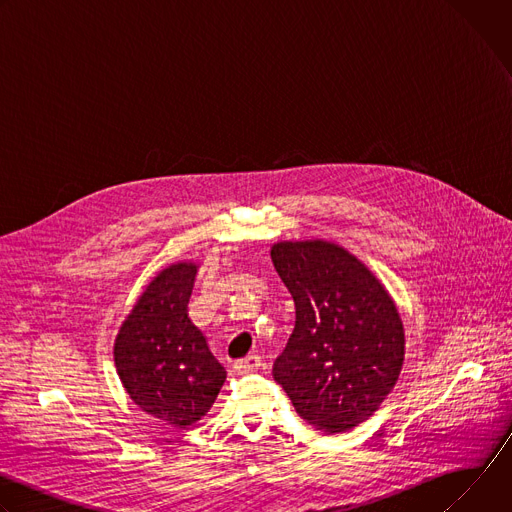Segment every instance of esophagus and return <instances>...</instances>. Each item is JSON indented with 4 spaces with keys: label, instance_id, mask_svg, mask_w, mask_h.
<instances>
[{
    "label": "esophagus",
    "instance_id": "esophagus-1",
    "mask_svg": "<svg viewBox=\"0 0 512 512\" xmlns=\"http://www.w3.org/2000/svg\"><path fill=\"white\" fill-rule=\"evenodd\" d=\"M261 356L259 354H251V356H247V358H243V360H237L235 364H233V369L237 371V373H253V371H257V369H261Z\"/></svg>",
    "mask_w": 512,
    "mask_h": 512
}]
</instances>
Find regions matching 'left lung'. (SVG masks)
Returning <instances> with one entry per match:
<instances>
[{
    "mask_svg": "<svg viewBox=\"0 0 512 512\" xmlns=\"http://www.w3.org/2000/svg\"><path fill=\"white\" fill-rule=\"evenodd\" d=\"M271 261L296 304V328L273 377L324 433L375 415L405 358V330L385 285L358 257L324 241H279Z\"/></svg>",
    "mask_w": 512,
    "mask_h": 512,
    "instance_id": "1",
    "label": "left lung"
}]
</instances>
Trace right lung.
<instances>
[{
  "label": "right lung",
  "instance_id": "obj_1",
  "mask_svg": "<svg viewBox=\"0 0 512 512\" xmlns=\"http://www.w3.org/2000/svg\"><path fill=\"white\" fill-rule=\"evenodd\" d=\"M196 273L194 261L164 267L141 291L113 346L115 369L131 401L172 427L204 417L227 379L188 318Z\"/></svg>",
  "mask_w": 512,
  "mask_h": 512
}]
</instances>
